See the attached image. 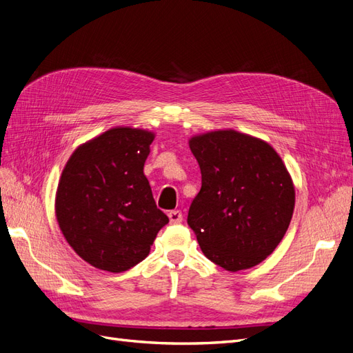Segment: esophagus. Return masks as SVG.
<instances>
[{"label": "esophagus", "instance_id": "obj_1", "mask_svg": "<svg viewBox=\"0 0 353 353\" xmlns=\"http://www.w3.org/2000/svg\"><path fill=\"white\" fill-rule=\"evenodd\" d=\"M168 216H169V221H170V223H181L183 222V212L181 210H170L169 213H168Z\"/></svg>", "mask_w": 353, "mask_h": 353}]
</instances>
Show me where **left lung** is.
<instances>
[{
    "label": "left lung",
    "mask_w": 353,
    "mask_h": 353,
    "mask_svg": "<svg viewBox=\"0 0 353 353\" xmlns=\"http://www.w3.org/2000/svg\"><path fill=\"white\" fill-rule=\"evenodd\" d=\"M201 188L187 222L201 252L237 272L265 261L283 240L294 210L293 179L261 138L218 130L190 138Z\"/></svg>",
    "instance_id": "8db88e82"
}]
</instances>
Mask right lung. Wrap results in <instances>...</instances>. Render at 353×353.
<instances>
[{"label":"right lung","instance_id":"obj_1","mask_svg":"<svg viewBox=\"0 0 353 353\" xmlns=\"http://www.w3.org/2000/svg\"><path fill=\"white\" fill-rule=\"evenodd\" d=\"M153 140L152 131L116 126L81 144L63 169L56 193L59 227L94 268H132L169 222L143 170Z\"/></svg>","mask_w":353,"mask_h":353}]
</instances>
